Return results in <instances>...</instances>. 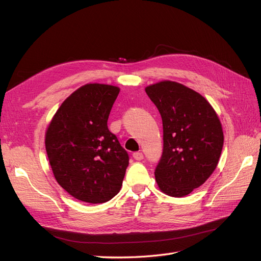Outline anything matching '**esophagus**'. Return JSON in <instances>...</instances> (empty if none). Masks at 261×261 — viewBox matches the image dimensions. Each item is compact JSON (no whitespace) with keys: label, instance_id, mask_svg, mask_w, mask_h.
Masks as SVG:
<instances>
[{"label":"esophagus","instance_id":"1","mask_svg":"<svg viewBox=\"0 0 261 261\" xmlns=\"http://www.w3.org/2000/svg\"><path fill=\"white\" fill-rule=\"evenodd\" d=\"M133 158H134V159H135V160H137V161H140V160H143L144 159V154L143 153H141V152H134L133 153Z\"/></svg>","mask_w":261,"mask_h":261}]
</instances>
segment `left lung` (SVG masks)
I'll return each instance as SVG.
<instances>
[{
  "label": "left lung",
  "mask_w": 261,
  "mask_h": 261,
  "mask_svg": "<svg viewBox=\"0 0 261 261\" xmlns=\"http://www.w3.org/2000/svg\"><path fill=\"white\" fill-rule=\"evenodd\" d=\"M162 117L163 152L154 170L158 186L172 197H184L216 170L223 148L222 125L201 94L164 81L146 87Z\"/></svg>",
  "instance_id": "8db88e82"
}]
</instances>
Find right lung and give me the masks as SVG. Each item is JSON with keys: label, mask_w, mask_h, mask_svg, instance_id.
<instances>
[{"label": "right lung", "mask_w": 261, "mask_h": 261, "mask_svg": "<svg viewBox=\"0 0 261 261\" xmlns=\"http://www.w3.org/2000/svg\"><path fill=\"white\" fill-rule=\"evenodd\" d=\"M120 88L87 84L63 102L45 133V150L58 183L76 199L111 200L120 192L129 156L109 130Z\"/></svg>", "instance_id": "1"}]
</instances>
